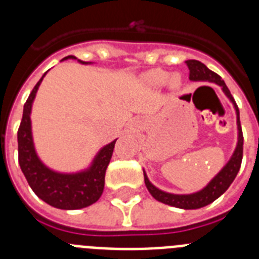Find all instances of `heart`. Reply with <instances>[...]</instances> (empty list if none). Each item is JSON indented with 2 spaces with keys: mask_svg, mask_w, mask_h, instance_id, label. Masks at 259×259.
Returning <instances> with one entry per match:
<instances>
[{
  "mask_svg": "<svg viewBox=\"0 0 259 259\" xmlns=\"http://www.w3.org/2000/svg\"><path fill=\"white\" fill-rule=\"evenodd\" d=\"M143 81L150 88H161L167 84L172 92H178L183 87V79L179 74L170 75V72L161 68L148 71L146 74H144Z\"/></svg>",
  "mask_w": 259,
  "mask_h": 259,
  "instance_id": "heart-1",
  "label": "heart"
}]
</instances>
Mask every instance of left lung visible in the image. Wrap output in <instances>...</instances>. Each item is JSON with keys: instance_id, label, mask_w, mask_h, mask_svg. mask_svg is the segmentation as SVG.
I'll return each mask as SVG.
<instances>
[{"instance_id": "1", "label": "left lung", "mask_w": 259, "mask_h": 259, "mask_svg": "<svg viewBox=\"0 0 259 259\" xmlns=\"http://www.w3.org/2000/svg\"><path fill=\"white\" fill-rule=\"evenodd\" d=\"M189 68V80L192 81H209V83H215L219 85L223 91V93L227 96V98L232 102L235 111H236V124H237V144L236 148L233 150L232 155L228 159V162L223 166L221 171L207 183L206 187H203L201 191L194 192V193L189 194H176V193H168L162 189L157 188L154 184H152L144 171V180H145V185L149 193L157 201L166 205H170L174 207H179V209L184 210H194L200 209V207L206 206L209 203L214 202L218 197H221L224 192L227 191L228 187L232 184V182L236 178L237 172L240 170L242 161V144H244V137H242L241 124H240V113L239 107H237L236 102L233 100L232 95H231L230 89L227 88L226 83H224L222 77L218 74H215L214 71L209 70L206 66L201 63L200 61L196 59H189L185 62Z\"/></svg>"}]
</instances>
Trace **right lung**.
Segmentation results:
<instances>
[{
  "instance_id": "right-lung-1",
  "label": "right lung",
  "mask_w": 259,
  "mask_h": 259,
  "mask_svg": "<svg viewBox=\"0 0 259 259\" xmlns=\"http://www.w3.org/2000/svg\"><path fill=\"white\" fill-rule=\"evenodd\" d=\"M66 59H77L74 56L65 57ZM81 65H91L92 62H83ZM47 74L42 75L35 88L32 89L28 100L24 104L23 118L18 130V153L22 172L32 191L38 198L48 205L62 210H77L97 202L101 197L105 187V172L114 152L115 141L106 144L98 150L93 161L87 168L76 172H59L48 167L41 161L36 152L33 135H32L31 113L36 93L41 81Z\"/></svg>"
}]
</instances>
